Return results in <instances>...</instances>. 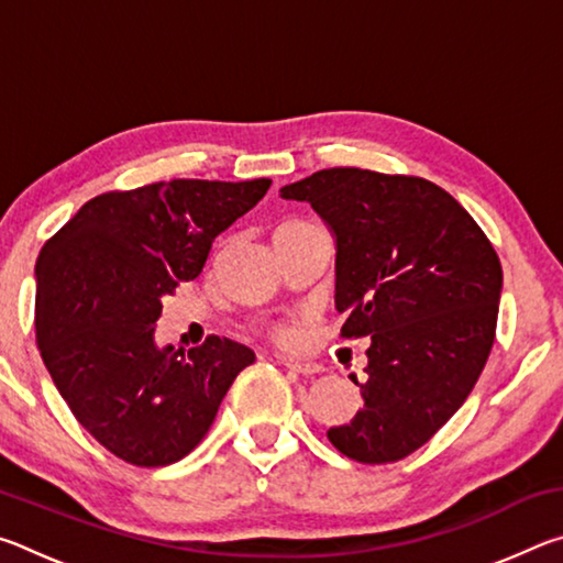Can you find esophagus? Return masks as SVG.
Listing matches in <instances>:
<instances>
[{
  "label": "esophagus",
  "instance_id": "1",
  "mask_svg": "<svg viewBox=\"0 0 563 563\" xmlns=\"http://www.w3.org/2000/svg\"><path fill=\"white\" fill-rule=\"evenodd\" d=\"M283 365L288 373L292 375H302V377H312V375H320L322 367L316 365V362H290V360H283Z\"/></svg>",
  "mask_w": 563,
  "mask_h": 563
}]
</instances>
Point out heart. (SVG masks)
Instances as JSON below:
<instances>
[{
  "instance_id": "obj_1",
  "label": "heart",
  "mask_w": 563,
  "mask_h": 563,
  "mask_svg": "<svg viewBox=\"0 0 563 563\" xmlns=\"http://www.w3.org/2000/svg\"><path fill=\"white\" fill-rule=\"evenodd\" d=\"M273 338L283 342V345H292L295 340H298V330H295L292 325H288V322H280V325L273 328Z\"/></svg>"
}]
</instances>
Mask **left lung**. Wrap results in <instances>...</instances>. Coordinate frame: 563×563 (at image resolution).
I'll list each match as a JSON object with an SVG mask.
<instances>
[{"instance_id":"obj_1","label":"left lung","mask_w":563,"mask_h":563,"mask_svg":"<svg viewBox=\"0 0 563 563\" xmlns=\"http://www.w3.org/2000/svg\"><path fill=\"white\" fill-rule=\"evenodd\" d=\"M335 235L342 338H369L365 407L330 427L362 464L405 460L446 424L494 345L501 263L474 218L432 180L325 168L280 188Z\"/></svg>"}]
</instances>
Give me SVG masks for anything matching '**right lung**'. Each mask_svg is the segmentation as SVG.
Wrapping results in <instances>:
<instances>
[{"label":"right lung","instance_id":"right-lung-1","mask_svg":"<svg viewBox=\"0 0 563 563\" xmlns=\"http://www.w3.org/2000/svg\"><path fill=\"white\" fill-rule=\"evenodd\" d=\"M271 178H174L109 190L79 208L36 258V345L74 417L136 466H166L211 430L255 352L211 335L184 355L154 342L166 295L198 278L218 235Z\"/></svg>","mask_w":563,"mask_h":563}]
</instances>
